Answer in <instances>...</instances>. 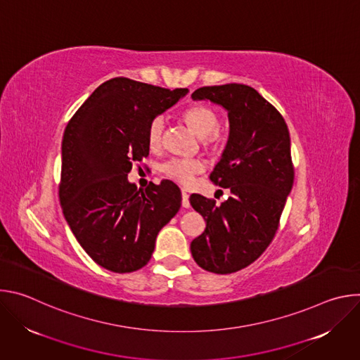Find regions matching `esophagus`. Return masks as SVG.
Masks as SVG:
<instances>
[{
    "mask_svg": "<svg viewBox=\"0 0 360 360\" xmlns=\"http://www.w3.org/2000/svg\"><path fill=\"white\" fill-rule=\"evenodd\" d=\"M182 207L184 208H189L191 207V203H189V195L182 189Z\"/></svg>",
    "mask_w": 360,
    "mask_h": 360,
    "instance_id": "esophagus-1",
    "label": "esophagus"
}]
</instances>
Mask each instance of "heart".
I'll use <instances>...</instances> for the list:
<instances>
[{
    "instance_id": "b5f03b06",
    "label": "heart",
    "mask_w": 360,
    "mask_h": 360,
    "mask_svg": "<svg viewBox=\"0 0 360 360\" xmlns=\"http://www.w3.org/2000/svg\"><path fill=\"white\" fill-rule=\"evenodd\" d=\"M189 128L200 136L202 145L211 150H221L225 142V132L218 127L219 117L211 107L192 105L182 114ZM165 120L162 117L152 118L146 128V142L150 149H157L164 141ZM205 171V162L199 158H171L160 167V172L167 179L188 186L195 176Z\"/></svg>"
}]
</instances>
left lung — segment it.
I'll use <instances>...</instances> for the list:
<instances>
[{"label":"left lung","mask_w":360,"mask_h":360,"mask_svg":"<svg viewBox=\"0 0 360 360\" xmlns=\"http://www.w3.org/2000/svg\"><path fill=\"white\" fill-rule=\"evenodd\" d=\"M192 99H210L228 111L229 139L211 181L231 195L221 205L191 195L192 208L207 222L191 252L202 269L233 274L258 259L279 228L295 178L289 131L271 102L243 84L202 86Z\"/></svg>","instance_id":"8db88e82"}]
</instances>
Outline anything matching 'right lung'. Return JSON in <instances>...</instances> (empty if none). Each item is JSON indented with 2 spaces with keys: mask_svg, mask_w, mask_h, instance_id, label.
Wrapping results in <instances>:
<instances>
[{
  "mask_svg": "<svg viewBox=\"0 0 360 360\" xmlns=\"http://www.w3.org/2000/svg\"><path fill=\"white\" fill-rule=\"evenodd\" d=\"M186 92L112 78L91 94L65 128L63 212L91 259L111 272L145 266L158 232L181 208V191L174 182L165 179L141 191L127 176L135 162L149 155L150 120Z\"/></svg>",
  "mask_w": 360,
  "mask_h": 360,
  "instance_id": "add662e5",
  "label": "right lung"
}]
</instances>
